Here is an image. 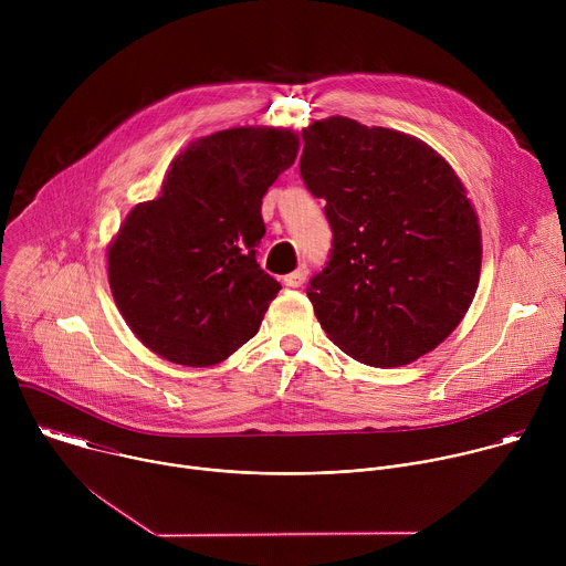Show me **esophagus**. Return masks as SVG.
I'll list each match as a JSON object with an SVG mask.
<instances>
[{
	"label": "esophagus",
	"mask_w": 566,
	"mask_h": 566,
	"mask_svg": "<svg viewBox=\"0 0 566 566\" xmlns=\"http://www.w3.org/2000/svg\"><path fill=\"white\" fill-rule=\"evenodd\" d=\"M304 282H306V269H297V271L284 275V284L291 289H300Z\"/></svg>",
	"instance_id": "obj_1"
}]
</instances>
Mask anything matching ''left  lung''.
Segmentation results:
<instances>
[{
    "label": "left lung",
    "mask_w": 566,
    "mask_h": 566,
    "mask_svg": "<svg viewBox=\"0 0 566 566\" xmlns=\"http://www.w3.org/2000/svg\"><path fill=\"white\" fill-rule=\"evenodd\" d=\"M300 175L325 199L327 266L308 282L322 329L369 367L410 365L463 319L481 228L448 160L417 136L345 116L302 129Z\"/></svg>",
    "instance_id": "obj_1"
}]
</instances>
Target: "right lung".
<instances>
[{"label":"right lung","mask_w":566,"mask_h":566,"mask_svg":"<svg viewBox=\"0 0 566 566\" xmlns=\"http://www.w3.org/2000/svg\"><path fill=\"white\" fill-rule=\"evenodd\" d=\"M300 136L232 127L190 143L151 201L107 249L114 302L134 336L186 367L223 363L258 332L282 289L255 260L262 197L293 166Z\"/></svg>","instance_id":"obj_1"}]
</instances>
